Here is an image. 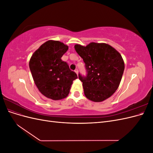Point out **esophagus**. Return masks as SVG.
<instances>
[{
  "label": "esophagus",
  "instance_id": "1",
  "mask_svg": "<svg viewBox=\"0 0 153 153\" xmlns=\"http://www.w3.org/2000/svg\"><path fill=\"white\" fill-rule=\"evenodd\" d=\"M75 73L78 75V69H76L75 70Z\"/></svg>",
  "mask_w": 153,
  "mask_h": 153
}]
</instances>
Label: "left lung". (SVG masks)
<instances>
[{
  "instance_id": "1",
  "label": "left lung",
  "mask_w": 153,
  "mask_h": 153,
  "mask_svg": "<svg viewBox=\"0 0 153 153\" xmlns=\"http://www.w3.org/2000/svg\"><path fill=\"white\" fill-rule=\"evenodd\" d=\"M75 48L85 63L87 75L78 73L87 98L100 102L117 89L124 69L123 59L117 51L105 43H91Z\"/></svg>"
}]
</instances>
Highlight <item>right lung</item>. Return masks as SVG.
I'll list each match as a JSON object with an SVG mask.
<instances>
[{
  "label": "right lung",
  "mask_w": 153,
  "mask_h": 153,
  "mask_svg": "<svg viewBox=\"0 0 153 153\" xmlns=\"http://www.w3.org/2000/svg\"><path fill=\"white\" fill-rule=\"evenodd\" d=\"M68 47L58 41L43 43L32 55L29 68L35 84L46 97L61 100L68 95L73 81L78 78L61 59Z\"/></svg>",
  "instance_id": "obj_1"
}]
</instances>
